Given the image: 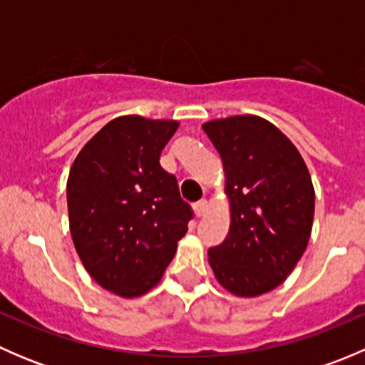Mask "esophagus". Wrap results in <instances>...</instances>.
I'll return each instance as SVG.
<instances>
[{
  "label": "esophagus",
  "mask_w": 365,
  "mask_h": 365,
  "mask_svg": "<svg viewBox=\"0 0 365 365\" xmlns=\"http://www.w3.org/2000/svg\"><path fill=\"white\" fill-rule=\"evenodd\" d=\"M206 212H208V203H206L205 200L197 201V203L194 205V213H196V217H200V219L206 215Z\"/></svg>",
  "instance_id": "34e87169"
}]
</instances>
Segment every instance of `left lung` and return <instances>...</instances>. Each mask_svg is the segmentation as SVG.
<instances>
[{"instance_id":"left-lung-1","label":"left lung","mask_w":365,"mask_h":365,"mask_svg":"<svg viewBox=\"0 0 365 365\" xmlns=\"http://www.w3.org/2000/svg\"><path fill=\"white\" fill-rule=\"evenodd\" d=\"M219 152L230 200V233L208 251L213 275L235 297L252 298L286 281L309 244L314 187L297 146L254 114L203 123Z\"/></svg>"}]
</instances>
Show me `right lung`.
Masks as SVG:
<instances>
[{"instance_id":"right-lung-1","label":"right lung","mask_w":365,"mask_h":365,"mask_svg":"<svg viewBox=\"0 0 365 365\" xmlns=\"http://www.w3.org/2000/svg\"><path fill=\"white\" fill-rule=\"evenodd\" d=\"M176 120L118 116L79 152L67 180L70 235L97 284L121 298L160 282L185 237L192 210L160 152Z\"/></svg>"}]
</instances>
